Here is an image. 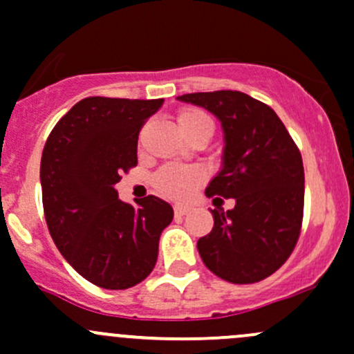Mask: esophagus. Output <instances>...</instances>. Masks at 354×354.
<instances>
[{
    "instance_id": "esophagus-1",
    "label": "esophagus",
    "mask_w": 354,
    "mask_h": 354,
    "mask_svg": "<svg viewBox=\"0 0 354 354\" xmlns=\"http://www.w3.org/2000/svg\"><path fill=\"white\" fill-rule=\"evenodd\" d=\"M190 209H192L190 206H185V204H176V206H174V214H176V216H183V214H187Z\"/></svg>"
}]
</instances>
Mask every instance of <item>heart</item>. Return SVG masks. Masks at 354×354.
<instances>
[{"instance_id":"b5f03b06","label":"heart","mask_w":354,"mask_h":354,"mask_svg":"<svg viewBox=\"0 0 354 354\" xmlns=\"http://www.w3.org/2000/svg\"><path fill=\"white\" fill-rule=\"evenodd\" d=\"M176 124L185 136L190 138L197 132L213 134L214 122L201 108L187 106L176 113ZM204 171L196 166H166L155 174V188L160 196L174 201H185L203 185Z\"/></svg>"}]
</instances>
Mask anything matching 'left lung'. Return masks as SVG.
<instances>
[{
    "label": "left lung",
    "instance_id": "left-lung-1",
    "mask_svg": "<svg viewBox=\"0 0 354 354\" xmlns=\"http://www.w3.org/2000/svg\"><path fill=\"white\" fill-rule=\"evenodd\" d=\"M176 99L204 108L222 124V169L206 196L236 201L229 211L211 209L213 230L197 241L201 259L229 283L262 281L286 262L299 239L304 213L299 148L276 111L244 92H196Z\"/></svg>",
    "mask_w": 354,
    "mask_h": 354
}]
</instances>
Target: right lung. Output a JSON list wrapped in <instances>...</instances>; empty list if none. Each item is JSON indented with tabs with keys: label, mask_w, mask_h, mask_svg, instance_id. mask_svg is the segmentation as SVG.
<instances>
[{
	"label": "right lung",
	"mask_w": 354,
	"mask_h": 354,
	"mask_svg": "<svg viewBox=\"0 0 354 354\" xmlns=\"http://www.w3.org/2000/svg\"><path fill=\"white\" fill-rule=\"evenodd\" d=\"M164 99L85 97L52 129L41 155L43 209L61 255L106 290L138 285L153 270L173 207L155 196L118 199L120 174L138 164V136Z\"/></svg>",
	"instance_id": "add662e5"
}]
</instances>
